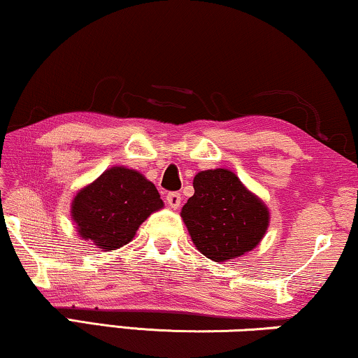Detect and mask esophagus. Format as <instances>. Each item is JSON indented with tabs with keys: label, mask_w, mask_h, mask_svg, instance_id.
I'll return each mask as SVG.
<instances>
[{
	"label": "esophagus",
	"mask_w": 358,
	"mask_h": 358,
	"mask_svg": "<svg viewBox=\"0 0 358 358\" xmlns=\"http://www.w3.org/2000/svg\"><path fill=\"white\" fill-rule=\"evenodd\" d=\"M166 200H168V203L171 205L173 208H178L180 205V194L179 192H169L166 195Z\"/></svg>",
	"instance_id": "34e87169"
}]
</instances>
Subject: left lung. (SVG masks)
Segmentation results:
<instances>
[{"label":"left lung","mask_w":358,"mask_h":358,"mask_svg":"<svg viewBox=\"0 0 358 358\" xmlns=\"http://www.w3.org/2000/svg\"><path fill=\"white\" fill-rule=\"evenodd\" d=\"M194 190L180 217L203 256L223 262L257 246L268 227V212L236 174L202 171L194 178Z\"/></svg>","instance_id":"8db88e82"}]
</instances>
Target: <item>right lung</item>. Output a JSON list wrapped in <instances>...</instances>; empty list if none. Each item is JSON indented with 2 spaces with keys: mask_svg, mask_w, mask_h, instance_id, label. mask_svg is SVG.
I'll return each mask as SVG.
<instances>
[{
  "mask_svg": "<svg viewBox=\"0 0 358 358\" xmlns=\"http://www.w3.org/2000/svg\"><path fill=\"white\" fill-rule=\"evenodd\" d=\"M161 207L153 182L134 169L112 168L78 192L71 215L81 238L114 251L130 243L140 224Z\"/></svg>",
  "mask_w": 358,
  "mask_h": 358,
  "instance_id": "1",
  "label": "right lung"
}]
</instances>
